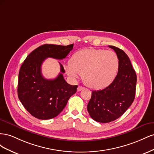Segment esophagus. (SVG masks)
<instances>
[{"label":"esophagus","mask_w":154,"mask_h":154,"mask_svg":"<svg viewBox=\"0 0 154 154\" xmlns=\"http://www.w3.org/2000/svg\"><path fill=\"white\" fill-rule=\"evenodd\" d=\"M83 88H84V87H82V86H78V88H77V91H81L82 90H83Z\"/></svg>","instance_id":"1"}]
</instances>
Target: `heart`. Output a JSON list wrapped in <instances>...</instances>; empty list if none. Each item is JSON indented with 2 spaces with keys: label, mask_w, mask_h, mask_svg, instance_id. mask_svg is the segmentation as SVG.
<instances>
[{
  "label": "heart",
  "mask_w": 154,
  "mask_h": 154,
  "mask_svg": "<svg viewBox=\"0 0 154 154\" xmlns=\"http://www.w3.org/2000/svg\"><path fill=\"white\" fill-rule=\"evenodd\" d=\"M65 68L70 76L77 78L83 74L87 86L100 89L114 81L118 71L119 60L112 51L88 48L74 53Z\"/></svg>",
  "instance_id": "obj_1"
}]
</instances>
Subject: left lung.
I'll list each match as a JSON object with an SVG mask.
<instances>
[{
	"label": "left lung",
	"mask_w": 154,
	"mask_h": 154,
	"mask_svg": "<svg viewBox=\"0 0 154 154\" xmlns=\"http://www.w3.org/2000/svg\"><path fill=\"white\" fill-rule=\"evenodd\" d=\"M114 49L119 60L117 76L103 89L92 92L87 105L91 117L100 123H109L122 116L135 98L137 76L130 60L124 51L115 46Z\"/></svg>",
	"instance_id": "left-lung-1"
}]
</instances>
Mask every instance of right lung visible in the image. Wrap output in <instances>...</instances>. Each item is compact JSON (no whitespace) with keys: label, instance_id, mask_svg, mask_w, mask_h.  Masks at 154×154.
Here are the masks:
<instances>
[{"label":"right lung","instance_id":"add662e5","mask_svg":"<svg viewBox=\"0 0 154 154\" xmlns=\"http://www.w3.org/2000/svg\"><path fill=\"white\" fill-rule=\"evenodd\" d=\"M67 46L44 44L27 56L22 64L18 82V96L24 108L34 117L49 119L57 116L66 106L78 86L69 85L64 80L65 70L60 65V72L53 80L44 78L41 66L47 58L62 60L73 48Z\"/></svg>","mask_w":154,"mask_h":154}]
</instances>
